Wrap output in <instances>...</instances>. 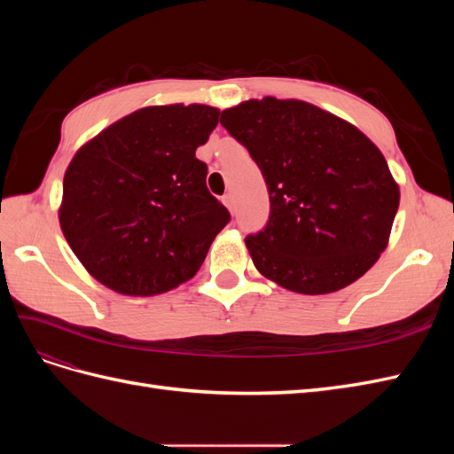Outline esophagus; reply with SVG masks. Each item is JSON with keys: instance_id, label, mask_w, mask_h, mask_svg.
Wrapping results in <instances>:
<instances>
[{"instance_id": "esophagus-1", "label": "esophagus", "mask_w": 454, "mask_h": 454, "mask_svg": "<svg viewBox=\"0 0 454 454\" xmlns=\"http://www.w3.org/2000/svg\"><path fill=\"white\" fill-rule=\"evenodd\" d=\"M222 200H223V204L227 206V208H229V212H231V214L235 212V199H232V195H231V193H227V195H225Z\"/></svg>"}]
</instances>
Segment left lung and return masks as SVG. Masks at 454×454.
Segmentation results:
<instances>
[{"label": "left lung", "mask_w": 454, "mask_h": 454, "mask_svg": "<svg viewBox=\"0 0 454 454\" xmlns=\"http://www.w3.org/2000/svg\"><path fill=\"white\" fill-rule=\"evenodd\" d=\"M219 122L265 177L269 222L246 237L265 278L322 295L377 263L388 246L400 187L362 130L314 104L274 96L227 107Z\"/></svg>", "instance_id": "1"}]
</instances>
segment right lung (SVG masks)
<instances>
[{"label":"right lung","instance_id":"obj_1","mask_svg":"<svg viewBox=\"0 0 454 454\" xmlns=\"http://www.w3.org/2000/svg\"><path fill=\"white\" fill-rule=\"evenodd\" d=\"M217 117L204 104L147 106L79 147L64 174L59 219L92 278L151 297L195 277L231 219L195 157Z\"/></svg>","mask_w":454,"mask_h":454}]
</instances>
